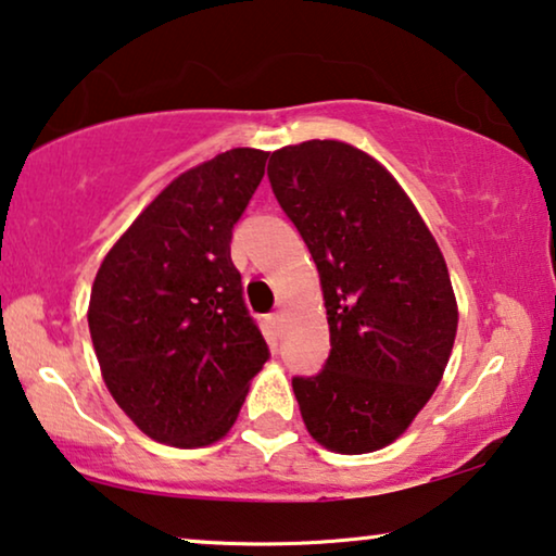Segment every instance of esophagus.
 <instances>
[{"label": "esophagus", "instance_id": "1", "mask_svg": "<svg viewBox=\"0 0 556 556\" xmlns=\"http://www.w3.org/2000/svg\"><path fill=\"white\" fill-rule=\"evenodd\" d=\"M269 320H271L274 328L282 330V325H285V313H274V315H269Z\"/></svg>", "mask_w": 556, "mask_h": 556}]
</instances>
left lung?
<instances>
[{
  "label": "left lung",
  "instance_id": "obj_1",
  "mask_svg": "<svg viewBox=\"0 0 556 556\" xmlns=\"http://www.w3.org/2000/svg\"><path fill=\"white\" fill-rule=\"evenodd\" d=\"M269 182L320 274L328 364L292 379L302 421L340 455L387 447L440 387L457 332L445 256L396 177L358 147L271 152Z\"/></svg>",
  "mask_w": 556,
  "mask_h": 556
}]
</instances>
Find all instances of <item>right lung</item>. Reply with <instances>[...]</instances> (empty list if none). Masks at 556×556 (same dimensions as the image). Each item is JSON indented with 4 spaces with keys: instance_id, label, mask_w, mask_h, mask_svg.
Masks as SVG:
<instances>
[{
    "instance_id": "1",
    "label": "right lung",
    "mask_w": 556,
    "mask_h": 556,
    "mask_svg": "<svg viewBox=\"0 0 556 556\" xmlns=\"http://www.w3.org/2000/svg\"><path fill=\"white\" fill-rule=\"evenodd\" d=\"M269 152L236 147L177 175L96 271L88 330L103 383L147 438L224 440L269 358L231 262Z\"/></svg>"
}]
</instances>
